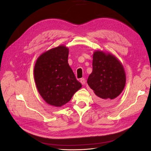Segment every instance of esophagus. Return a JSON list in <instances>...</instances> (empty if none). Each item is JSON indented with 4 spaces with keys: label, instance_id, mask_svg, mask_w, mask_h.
Listing matches in <instances>:
<instances>
[{
    "label": "esophagus",
    "instance_id": "34e87169",
    "mask_svg": "<svg viewBox=\"0 0 151 151\" xmlns=\"http://www.w3.org/2000/svg\"><path fill=\"white\" fill-rule=\"evenodd\" d=\"M80 82H81V83L82 84H85V83H86L85 79H84V78H82V79H81Z\"/></svg>",
    "mask_w": 151,
    "mask_h": 151
}]
</instances>
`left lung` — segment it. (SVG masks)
Returning <instances> with one entry per match:
<instances>
[{"instance_id": "obj_1", "label": "left lung", "mask_w": 151, "mask_h": 151, "mask_svg": "<svg viewBox=\"0 0 151 151\" xmlns=\"http://www.w3.org/2000/svg\"><path fill=\"white\" fill-rule=\"evenodd\" d=\"M125 81L124 68L115 56L100 51L94 53L93 72L88 84L97 96L98 103L109 105L115 102L123 90Z\"/></svg>"}]
</instances>
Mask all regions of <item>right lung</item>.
<instances>
[{
	"instance_id": "right-lung-1",
	"label": "right lung",
	"mask_w": 151,
	"mask_h": 151,
	"mask_svg": "<svg viewBox=\"0 0 151 151\" xmlns=\"http://www.w3.org/2000/svg\"><path fill=\"white\" fill-rule=\"evenodd\" d=\"M68 48L59 46L43 53L35 63L36 88L45 101L52 106L66 104L82 87L68 65Z\"/></svg>"
}]
</instances>
